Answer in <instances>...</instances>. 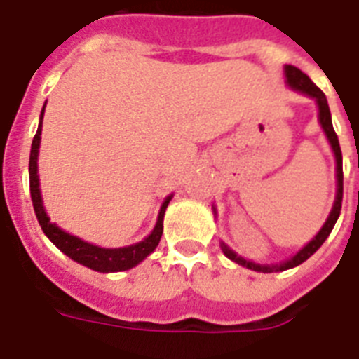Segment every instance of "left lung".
Segmentation results:
<instances>
[{
  "label": "left lung",
  "mask_w": 359,
  "mask_h": 359,
  "mask_svg": "<svg viewBox=\"0 0 359 359\" xmlns=\"http://www.w3.org/2000/svg\"><path fill=\"white\" fill-rule=\"evenodd\" d=\"M284 74H285V83L293 88V90H299V93L306 94V96H311V98L316 100V106H318V117H320V125H322L323 132H325V136L330 140L331 149H333V155H335V163H337V195H335V202H333V208L330 212V217L325 219L323 223V227L318 231V234L312 238L309 244L304 248H301L293 257H290L287 261H282L278 265H259V263H253V261H248L241 255H236V253L227 246V244H223L221 242V250L223 253L227 255L229 259L234 261V263H238V265L246 266V269H252V271L257 272H280V271H287V269H293V266L301 265L304 261L311 257L312 253L316 252L318 248L322 246L325 238L330 236V233L335 227L337 219H339V214H341V206H343V153H341V145H339V138H337L335 130H333V123H331V113H330V106H327V98H325V94L320 90V88L314 85L311 81V77L306 74H303L299 67L295 66H284ZM215 212V208H214Z\"/></svg>",
  "instance_id": "left-lung-1"
}]
</instances>
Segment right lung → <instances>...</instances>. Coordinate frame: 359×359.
<instances>
[{"mask_svg":"<svg viewBox=\"0 0 359 359\" xmlns=\"http://www.w3.org/2000/svg\"><path fill=\"white\" fill-rule=\"evenodd\" d=\"M43 113L45 107L41 109V121L37 126L36 136L32 142V151H29V193H32V202H34V210H36L37 221L41 225L43 233L47 234L48 241L53 242L60 252H64L69 259L77 261L81 265L88 266L93 271L98 272H121L128 271L132 266H136L138 263L149 255L155 248L158 246V241L163 236V219L164 212L168 202L172 201V195L166 196V201L161 206L158 212L157 225L151 231L147 238L142 242H136L132 246L125 248H100L88 242L81 241L74 234L62 231L60 227H56V223L50 221L47 215L45 208H43V198H41V189H39V176H37V155H39V144H41V126H43Z\"/></svg>","mask_w":359,"mask_h":359,"instance_id":"1","label":"right lung"}]
</instances>
